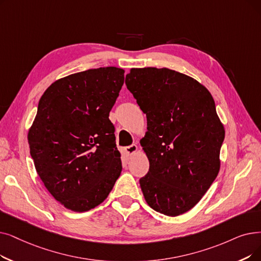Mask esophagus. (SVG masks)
Listing matches in <instances>:
<instances>
[{
    "mask_svg": "<svg viewBox=\"0 0 261 261\" xmlns=\"http://www.w3.org/2000/svg\"><path fill=\"white\" fill-rule=\"evenodd\" d=\"M138 146L135 145V144H133V145H131V146H128V147H126V148H124V151H126V153L128 154V155H133L135 152L138 151Z\"/></svg>",
    "mask_w": 261,
    "mask_h": 261,
    "instance_id": "34e87169",
    "label": "esophagus"
}]
</instances>
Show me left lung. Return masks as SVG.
Masks as SVG:
<instances>
[{"instance_id": "left-lung-1", "label": "left lung", "mask_w": 261, "mask_h": 261, "mask_svg": "<svg viewBox=\"0 0 261 261\" xmlns=\"http://www.w3.org/2000/svg\"><path fill=\"white\" fill-rule=\"evenodd\" d=\"M127 88L147 117L140 141L149 172L140 179L146 202L178 217L193 208L217 178L225 138L214 100L195 79L168 68H131Z\"/></svg>"}]
</instances>
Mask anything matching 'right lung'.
Returning <instances> with one entry per match:
<instances>
[{
  "instance_id": "right-lung-1",
  "label": "right lung",
  "mask_w": 261,
  "mask_h": 261,
  "mask_svg": "<svg viewBox=\"0 0 261 261\" xmlns=\"http://www.w3.org/2000/svg\"><path fill=\"white\" fill-rule=\"evenodd\" d=\"M124 70L100 67L53 82L28 132L36 172L62 206L85 212L103 202L121 173L109 119Z\"/></svg>"
}]
</instances>
